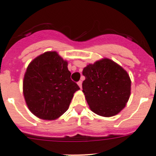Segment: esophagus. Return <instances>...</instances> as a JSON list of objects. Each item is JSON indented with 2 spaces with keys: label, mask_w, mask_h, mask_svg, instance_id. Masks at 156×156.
<instances>
[{
  "label": "esophagus",
  "mask_w": 156,
  "mask_h": 156,
  "mask_svg": "<svg viewBox=\"0 0 156 156\" xmlns=\"http://www.w3.org/2000/svg\"><path fill=\"white\" fill-rule=\"evenodd\" d=\"M78 85L79 86L80 88H81V87H82V82H81V81H78Z\"/></svg>",
  "instance_id": "1"
}]
</instances>
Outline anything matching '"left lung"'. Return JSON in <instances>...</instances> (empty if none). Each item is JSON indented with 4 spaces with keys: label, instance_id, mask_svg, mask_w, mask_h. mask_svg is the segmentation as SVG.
Listing matches in <instances>:
<instances>
[{
    "label": "left lung",
    "instance_id": "obj_1",
    "mask_svg": "<svg viewBox=\"0 0 156 156\" xmlns=\"http://www.w3.org/2000/svg\"><path fill=\"white\" fill-rule=\"evenodd\" d=\"M83 93L92 112L103 117L119 114L130 95L131 81L121 66L108 58L88 64L82 72Z\"/></svg>",
    "mask_w": 156,
    "mask_h": 156
}]
</instances>
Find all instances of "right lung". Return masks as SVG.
<instances>
[{"label": "right lung", "mask_w": 156, "mask_h": 156, "mask_svg": "<svg viewBox=\"0 0 156 156\" xmlns=\"http://www.w3.org/2000/svg\"><path fill=\"white\" fill-rule=\"evenodd\" d=\"M70 76L68 62L57 52H45L34 58L26 69L23 84L30 112L44 120H54L64 114L80 90Z\"/></svg>", "instance_id": "add662e5"}]
</instances>
